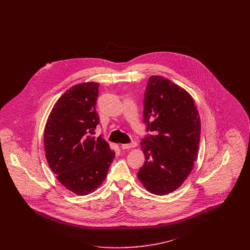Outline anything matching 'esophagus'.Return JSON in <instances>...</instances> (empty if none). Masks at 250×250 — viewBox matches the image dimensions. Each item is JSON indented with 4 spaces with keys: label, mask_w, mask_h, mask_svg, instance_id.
Listing matches in <instances>:
<instances>
[{
    "label": "esophagus",
    "mask_w": 250,
    "mask_h": 250,
    "mask_svg": "<svg viewBox=\"0 0 250 250\" xmlns=\"http://www.w3.org/2000/svg\"><path fill=\"white\" fill-rule=\"evenodd\" d=\"M137 144H136V142L135 141H133V142H131V143H129V144H123L121 146L122 148L123 149H128V148H132V147H135L136 146Z\"/></svg>",
    "instance_id": "esophagus-1"
}]
</instances>
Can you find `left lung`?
<instances>
[{"mask_svg": "<svg viewBox=\"0 0 250 250\" xmlns=\"http://www.w3.org/2000/svg\"><path fill=\"white\" fill-rule=\"evenodd\" d=\"M143 116L146 131L153 135L140 143L146 161L137 177L148 191L165 195L182 186L193 168L201 136L200 116L189 92L162 76L148 80Z\"/></svg>", "mask_w": 250, "mask_h": 250, "instance_id": "left-lung-1", "label": "left lung"}]
</instances>
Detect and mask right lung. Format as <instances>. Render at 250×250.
<instances>
[{
	"label": "right lung",
	"mask_w": 250,
	"mask_h": 250,
	"mask_svg": "<svg viewBox=\"0 0 250 250\" xmlns=\"http://www.w3.org/2000/svg\"><path fill=\"white\" fill-rule=\"evenodd\" d=\"M99 83L72 86L55 104L44 130L45 158L58 181L79 195H87L105 180L114 159L102 136L95 110Z\"/></svg>",
	"instance_id": "1"
}]
</instances>
